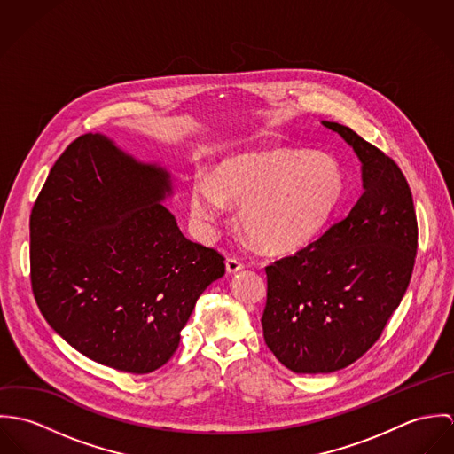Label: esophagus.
I'll return each instance as SVG.
<instances>
[{"label": "esophagus", "mask_w": 454, "mask_h": 454, "mask_svg": "<svg viewBox=\"0 0 454 454\" xmlns=\"http://www.w3.org/2000/svg\"><path fill=\"white\" fill-rule=\"evenodd\" d=\"M243 267H245V265H243L239 260H225V270H227V274H236V272H238V270H241Z\"/></svg>", "instance_id": "1"}]
</instances>
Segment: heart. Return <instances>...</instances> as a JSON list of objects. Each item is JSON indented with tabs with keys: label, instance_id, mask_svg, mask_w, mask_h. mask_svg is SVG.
Returning <instances> with one entry per match:
<instances>
[{
	"label": "heart",
	"instance_id": "obj_1",
	"mask_svg": "<svg viewBox=\"0 0 454 454\" xmlns=\"http://www.w3.org/2000/svg\"><path fill=\"white\" fill-rule=\"evenodd\" d=\"M342 166L311 150H262L223 159L191 191V213L202 229L239 204V223L262 250L288 254L315 241L346 195Z\"/></svg>",
	"mask_w": 454,
	"mask_h": 454
}]
</instances>
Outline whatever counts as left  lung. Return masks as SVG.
<instances>
[{
    "instance_id": "8db88e82",
    "label": "left lung",
    "mask_w": 454,
    "mask_h": 454,
    "mask_svg": "<svg viewBox=\"0 0 454 454\" xmlns=\"http://www.w3.org/2000/svg\"><path fill=\"white\" fill-rule=\"evenodd\" d=\"M362 162L364 194L294 257L265 267L267 348L297 374H326L358 360L398 308L414 267L418 222L400 168L355 130L322 121Z\"/></svg>"
}]
</instances>
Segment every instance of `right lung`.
<instances>
[{
    "mask_svg": "<svg viewBox=\"0 0 454 454\" xmlns=\"http://www.w3.org/2000/svg\"><path fill=\"white\" fill-rule=\"evenodd\" d=\"M171 173L105 134L76 137L29 220L36 304L69 346L130 372L162 367L223 257L189 241L164 206Z\"/></svg>",
    "mask_w": 454,
    "mask_h": 454,
    "instance_id": "obj_1",
    "label": "right lung"
}]
</instances>
